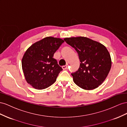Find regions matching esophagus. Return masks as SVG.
I'll list each match as a JSON object with an SVG mask.
<instances>
[{
  "label": "esophagus",
  "mask_w": 127,
  "mask_h": 127,
  "mask_svg": "<svg viewBox=\"0 0 127 127\" xmlns=\"http://www.w3.org/2000/svg\"><path fill=\"white\" fill-rule=\"evenodd\" d=\"M62 68L63 70H65L67 68V65H64L62 66Z\"/></svg>",
  "instance_id": "esophagus-1"
}]
</instances>
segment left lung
I'll list each match as a JSON object with an SVG mask.
<instances>
[{
    "label": "left lung",
    "instance_id": "left-lung-1",
    "mask_svg": "<svg viewBox=\"0 0 127 127\" xmlns=\"http://www.w3.org/2000/svg\"><path fill=\"white\" fill-rule=\"evenodd\" d=\"M64 40L76 50L81 62L78 71L71 73L75 84L85 90L97 88L105 80L111 67L106 48L84 37L66 38Z\"/></svg>",
    "mask_w": 127,
    "mask_h": 127
}]
</instances>
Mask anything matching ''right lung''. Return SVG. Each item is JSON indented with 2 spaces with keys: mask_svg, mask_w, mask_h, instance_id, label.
<instances>
[{
  "mask_svg": "<svg viewBox=\"0 0 127 127\" xmlns=\"http://www.w3.org/2000/svg\"><path fill=\"white\" fill-rule=\"evenodd\" d=\"M64 40L46 37L33 43L25 52L22 61V69L28 84L37 89L49 87L63 69L54 59V54Z\"/></svg>",
  "mask_w": 127,
  "mask_h": 127,
  "instance_id": "add662e5",
  "label": "right lung"
}]
</instances>
